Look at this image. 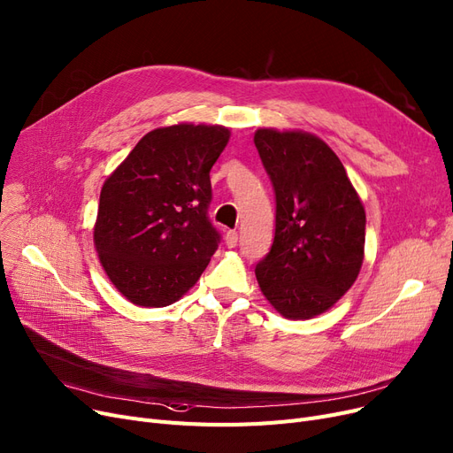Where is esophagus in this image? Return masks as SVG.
<instances>
[{
	"label": "esophagus",
	"instance_id": "34e87169",
	"mask_svg": "<svg viewBox=\"0 0 453 453\" xmlns=\"http://www.w3.org/2000/svg\"><path fill=\"white\" fill-rule=\"evenodd\" d=\"M239 241V233L237 231H227L226 233V246L227 248H234Z\"/></svg>",
	"mask_w": 453,
	"mask_h": 453
}]
</instances>
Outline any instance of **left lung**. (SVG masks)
Wrapping results in <instances>:
<instances>
[{"instance_id": "obj_1", "label": "left lung", "mask_w": 453, "mask_h": 453, "mask_svg": "<svg viewBox=\"0 0 453 453\" xmlns=\"http://www.w3.org/2000/svg\"><path fill=\"white\" fill-rule=\"evenodd\" d=\"M253 142L275 190V237L255 278L281 317L309 320L335 305L357 280L365 205L320 136L259 127Z\"/></svg>"}]
</instances>
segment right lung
Instances as JSON below:
<instances>
[{
	"label": "right lung",
	"mask_w": 453,
	"mask_h": 453,
	"mask_svg": "<svg viewBox=\"0 0 453 453\" xmlns=\"http://www.w3.org/2000/svg\"><path fill=\"white\" fill-rule=\"evenodd\" d=\"M229 136L219 124L157 127L105 180L94 248L133 305L178 302L207 268L220 239L207 219L209 172Z\"/></svg>",
	"instance_id": "add662e5"
}]
</instances>
